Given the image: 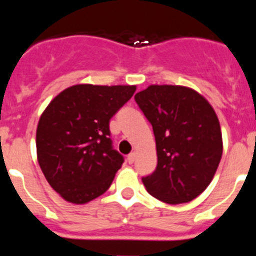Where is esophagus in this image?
I'll return each instance as SVG.
<instances>
[{
    "instance_id": "1",
    "label": "esophagus",
    "mask_w": 256,
    "mask_h": 256,
    "mask_svg": "<svg viewBox=\"0 0 256 256\" xmlns=\"http://www.w3.org/2000/svg\"><path fill=\"white\" fill-rule=\"evenodd\" d=\"M136 158H137V152H136V151H133V152H130V155H128L126 160H128V162H130V164H133V162H136Z\"/></svg>"
}]
</instances>
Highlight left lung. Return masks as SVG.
Returning a JSON list of instances; mask_svg holds the SVG:
<instances>
[{
  "label": "left lung",
  "mask_w": 256,
  "mask_h": 256,
  "mask_svg": "<svg viewBox=\"0 0 256 256\" xmlns=\"http://www.w3.org/2000/svg\"><path fill=\"white\" fill-rule=\"evenodd\" d=\"M152 126L156 169L142 178L151 196L166 204L188 202L212 182L223 152L214 108L182 86H150L134 96Z\"/></svg>",
  "instance_id": "1"
}]
</instances>
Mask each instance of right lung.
<instances>
[{
	"label": "right lung",
	"instance_id": "obj_1",
	"mask_svg": "<svg viewBox=\"0 0 256 256\" xmlns=\"http://www.w3.org/2000/svg\"><path fill=\"white\" fill-rule=\"evenodd\" d=\"M136 86L76 84L58 94L40 115L37 158L50 186L73 204H86L110 187L123 155L114 150L110 119Z\"/></svg>",
	"mask_w": 256,
	"mask_h": 256
}]
</instances>
